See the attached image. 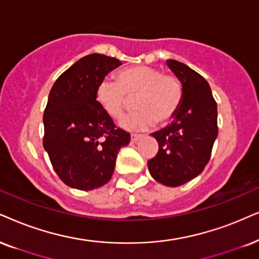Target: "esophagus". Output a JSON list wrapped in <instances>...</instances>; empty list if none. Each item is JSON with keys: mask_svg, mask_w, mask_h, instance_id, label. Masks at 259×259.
<instances>
[{"mask_svg": "<svg viewBox=\"0 0 259 259\" xmlns=\"http://www.w3.org/2000/svg\"><path fill=\"white\" fill-rule=\"evenodd\" d=\"M142 139V135H140V134H133L132 135V142L133 143H136L137 141Z\"/></svg>", "mask_w": 259, "mask_h": 259, "instance_id": "1", "label": "esophagus"}]
</instances>
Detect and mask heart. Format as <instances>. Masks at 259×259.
<instances>
[{"mask_svg": "<svg viewBox=\"0 0 259 259\" xmlns=\"http://www.w3.org/2000/svg\"><path fill=\"white\" fill-rule=\"evenodd\" d=\"M116 80L104 78L98 83L96 99L111 118L118 119L126 109L129 99H134L137 111L120 120L126 130H146L158 120L167 124L181 109L184 97L182 82L172 74L148 65H136L119 70Z\"/></svg>", "mask_w": 259, "mask_h": 259, "instance_id": "heart-1", "label": "heart"}]
</instances>
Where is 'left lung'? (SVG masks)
Segmentation results:
<instances>
[{"mask_svg":"<svg viewBox=\"0 0 259 259\" xmlns=\"http://www.w3.org/2000/svg\"><path fill=\"white\" fill-rule=\"evenodd\" d=\"M167 65L181 80L184 97L172 123L152 134L159 150L148 160V169L156 182L179 186L197 177L209 162L219 130L218 105L202 75L175 60Z\"/></svg>","mask_w":259,"mask_h":259,"instance_id":"obj_1","label":"left lung"}]
</instances>
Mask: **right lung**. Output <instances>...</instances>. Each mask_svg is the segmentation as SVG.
I'll use <instances>...</instances> for the list:
<instances>
[{"label": "right lung", "mask_w": 259, "mask_h": 259, "mask_svg": "<svg viewBox=\"0 0 259 259\" xmlns=\"http://www.w3.org/2000/svg\"><path fill=\"white\" fill-rule=\"evenodd\" d=\"M120 64L114 57L88 55L62 73L49 94L42 146L55 172L70 188L88 191L109 183L117 154L129 145L130 134L96 99L98 83Z\"/></svg>", "instance_id": "add662e5"}]
</instances>
